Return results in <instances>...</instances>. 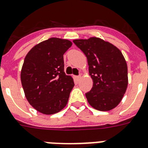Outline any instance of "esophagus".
<instances>
[{
  "mask_svg": "<svg viewBox=\"0 0 148 148\" xmlns=\"http://www.w3.org/2000/svg\"><path fill=\"white\" fill-rule=\"evenodd\" d=\"M81 78V75H78V76H75V79H76L77 81L80 80Z\"/></svg>",
  "mask_w": 148,
  "mask_h": 148,
  "instance_id": "obj_1",
  "label": "esophagus"
}]
</instances>
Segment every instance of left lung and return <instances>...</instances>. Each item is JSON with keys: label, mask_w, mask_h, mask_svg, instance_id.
I'll return each instance as SVG.
<instances>
[{"label": "left lung", "mask_w": 148, "mask_h": 148, "mask_svg": "<svg viewBox=\"0 0 148 148\" xmlns=\"http://www.w3.org/2000/svg\"><path fill=\"white\" fill-rule=\"evenodd\" d=\"M73 43L87 58L93 81L86 98L92 108L108 111L118 105L127 87V66L121 51L99 38L74 40Z\"/></svg>", "instance_id": "8db88e82"}]
</instances>
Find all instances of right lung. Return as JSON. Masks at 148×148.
<instances>
[{
    "label": "right lung",
    "mask_w": 148,
    "mask_h": 148,
    "mask_svg": "<svg viewBox=\"0 0 148 148\" xmlns=\"http://www.w3.org/2000/svg\"><path fill=\"white\" fill-rule=\"evenodd\" d=\"M72 46L66 39L51 38L35 45L26 56L21 73L27 101L46 115L66 105L74 82L64 73V54Z\"/></svg>",
    "instance_id": "1"
}]
</instances>
